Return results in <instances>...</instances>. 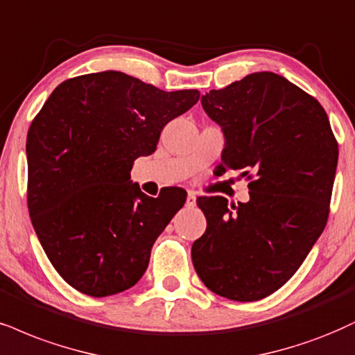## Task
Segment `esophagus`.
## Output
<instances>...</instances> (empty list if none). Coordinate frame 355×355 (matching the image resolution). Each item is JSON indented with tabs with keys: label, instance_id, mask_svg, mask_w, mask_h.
<instances>
[{
	"label": "esophagus",
	"instance_id": "34e87169",
	"mask_svg": "<svg viewBox=\"0 0 355 355\" xmlns=\"http://www.w3.org/2000/svg\"><path fill=\"white\" fill-rule=\"evenodd\" d=\"M186 204L189 205V207H194V205H196V194H194V192H189V194H187Z\"/></svg>",
	"mask_w": 355,
	"mask_h": 355
}]
</instances>
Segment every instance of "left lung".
<instances>
[{"instance_id":"1","label":"left lung","mask_w":355,"mask_h":355,"mask_svg":"<svg viewBox=\"0 0 355 355\" xmlns=\"http://www.w3.org/2000/svg\"><path fill=\"white\" fill-rule=\"evenodd\" d=\"M200 103L224 133L222 171L255 179L248 202L198 199L207 229L192 243V263L211 291L258 301L295 275L324 230L338 141L321 103L273 72L211 90Z\"/></svg>"}]
</instances>
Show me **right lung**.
<instances>
[{
	"mask_svg": "<svg viewBox=\"0 0 355 355\" xmlns=\"http://www.w3.org/2000/svg\"><path fill=\"white\" fill-rule=\"evenodd\" d=\"M199 95L105 71L62 82L33 120L29 216L52 266L72 288L102 298L144 275L153 243L184 205L186 191L169 187L150 198L130 171Z\"/></svg>",
	"mask_w": 355,
	"mask_h": 355,
	"instance_id": "right-lung-1",
	"label": "right lung"
}]
</instances>
